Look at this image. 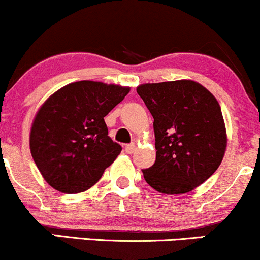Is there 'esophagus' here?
I'll list each match as a JSON object with an SVG mask.
<instances>
[{
	"instance_id": "34e87169",
	"label": "esophagus",
	"mask_w": 260,
	"mask_h": 260,
	"mask_svg": "<svg viewBox=\"0 0 260 260\" xmlns=\"http://www.w3.org/2000/svg\"><path fill=\"white\" fill-rule=\"evenodd\" d=\"M136 150H137V145L134 144V143H132V144L126 145V151L128 154H133Z\"/></svg>"
}]
</instances>
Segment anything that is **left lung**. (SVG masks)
<instances>
[{
	"label": "left lung",
	"instance_id": "left-lung-1",
	"mask_svg": "<svg viewBox=\"0 0 260 260\" xmlns=\"http://www.w3.org/2000/svg\"><path fill=\"white\" fill-rule=\"evenodd\" d=\"M137 92L154 118L156 160L143 170L147 183L164 194L201 186L220 166L228 145L216 98L189 79L147 83Z\"/></svg>",
	"mask_w": 260,
	"mask_h": 260
}]
</instances>
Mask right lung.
I'll return each mask as SVG.
<instances>
[{
  "mask_svg": "<svg viewBox=\"0 0 260 260\" xmlns=\"http://www.w3.org/2000/svg\"><path fill=\"white\" fill-rule=\"evenodd\" d=\"M129 86L80 80L58 89L40 106L29 145L44 180L61 193L84 192L100 180L121 153L104 117Z\"/></svg>",
  "mask_w": 260,
  "mask_h": 260,
  "instance_id": "1",
  "label": "right lung"
}]
</instances>
